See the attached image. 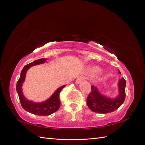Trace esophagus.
<instances>
[{
  "instance_id": "34e87169",
  "label": "esophagus",
  "mask_w": 145,
  "mask_h": 145,
  "mask_svg": "<svg viewBox=\"0 0 145 145\" xmlns=\"http://www.w3.org/2000/svg\"><path fill=\"white\" fill-rule=\"evenodd\" d=\"M83 79H84V77H82V76L78 77L77 78V80L76 81V83H77V84H78V83H80Z\"/></svg>"
}]
</instances>
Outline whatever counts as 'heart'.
<instances>
[{
	"label": "heart",
	"instance_id": "obj_1",
	"mask_svg": "<svg viewBox=\"0 0 145 145\" xmlns=\"http://www.w3.org/2000/svg\"><path fill=\"white\" fill-rule=\"evenodd\" d=\"M89 71L91 72H97L99 71V69L98 68H96V67H93V68H90Z\"/></svg>",
	"mask_w": 145,
	"mask_h": 145
}]
</instances>
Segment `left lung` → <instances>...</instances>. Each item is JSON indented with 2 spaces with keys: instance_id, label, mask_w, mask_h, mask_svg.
<instances>
[{
  "instance_id": "obj_1",
  "label": "left lung",
  "mask_w": 145,
  "mask_h": 145,
  "mask_svg": "<svg viewBox=\"0 0 145 145\" xmlns=\"http://www.w3.org/2000/svg\"><path fill=\"white\" fill-rule=\"evenodd\" d=\"M118 73L121 74L118 70ZM119 94L116 98L111 99L101 94L95 86H91V91L86 99L88 106L92 111L100 114H106L116 111L123 103L125 97L126 80L122 77L118 82Z\"/></svg>"
}]
</instances>
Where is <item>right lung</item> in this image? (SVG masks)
I'll return each mask as SVG.
<instances>
[{"label": "right lung", "instance_id": "add662e5", "mask_svg": "<svg viewBox=\"0 0 145 145\" xmlns=\"http://www.w3.org/2000/svg\"><path fill=\"white\" fill-rule=\"evenodd\" d=\"M46 59H40L34 61L27 65H25L20 73V76L19 80L17 82L16 90L19 95V100L22 106L30 113L38 116H49L58 110L60 106V100L59 94L61 91L65 86L63 85L57 89L54 94L48 100L41 103H34L32 101H29L26 99L22 93V86L25 81V76L28 69L32 66L42 64L46 62Z\"/></svg>", "mask_w": 145, "mask_h": 145}]
</instances>
